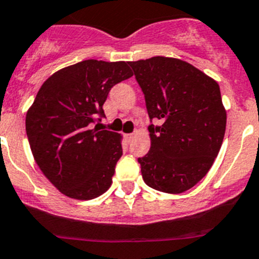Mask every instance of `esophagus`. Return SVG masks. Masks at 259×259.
Returning <instances> with one entry per match:
<instances>
[{
    "label": "esophagus",
    "mask_w": 259,
    "mask_h": 259,
    "mask_svg": "<svg viewBox=\"0 0 259 259\" xmlns=\"http://www.w3.org/2000/svg\"><path fill=\"white\" fill-rule=\"evenodd\" d=\"M125 137H126V141L130 142L133 138H134V133H130V134H126V135H125Z\"/></svg>",
    "instance_id": "34e87169"
}]
</instances>
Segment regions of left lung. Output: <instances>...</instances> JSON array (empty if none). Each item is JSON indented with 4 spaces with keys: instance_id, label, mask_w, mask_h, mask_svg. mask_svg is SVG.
I'll return each instance as SVG.
<instances>
[{
    "instance_id": "1",
    "label": "left lung",
    "mask_w": 259,
    "mask_h": 259,
    "mask_svg": "<svg viewBox=\"0 0 259 259\" xmlns=\"http://www.w3.org/2000/svg\"><path fill=\"white\" fill-rule=\"evenodd\" d=\"M151 120L150 152L138 158L147 186L182 193L213 165L226 132L220 85L185 60L153 57L129 62Z\"/></svg>"
}]
</instances>
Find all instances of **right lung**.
Listing matches in <instances>:
<instances>
[{
	"mask_svg": "<svg viewBox=\"0 0 259 259\" xmlns=\"http://www.w3.org/2000/svg\"><path fill=\"white\" fill-rule=\"evenodd\" d=\"M132 76L127 62L89 59L59 69L39 88L25 130L37 165L63 195L92 200L112 185L121 135L94 122L104 117L111 88Z\"/></svg>",
	"mask_w": 259,
	"mask_h": 259,
	"instance_id": "right-lung-1",
	"label": "right lung"
}]
</instances>
